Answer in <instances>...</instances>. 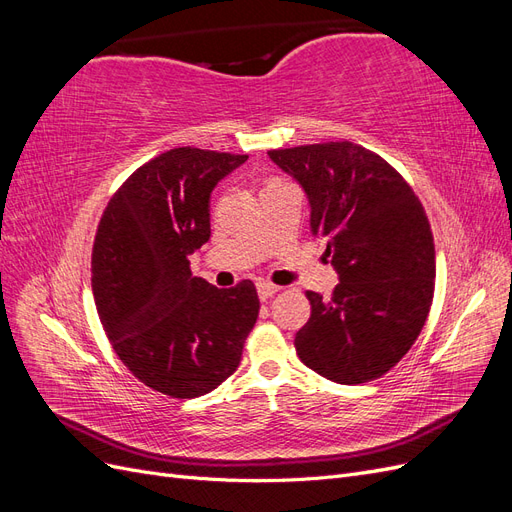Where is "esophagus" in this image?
Wrapping results in <instances>:
<instances>
[{
	"instance_id": "esophagus-1",
	"label": "esophagus",
	"mask_w": 512,
	"mask_h": 512,
	"mask_svg": "<svg viewBox=\"0 0 512 512\" xmlns=\"http://www.w3.org/2000/svg\"><path fill=\"white\" fill-rule=\"evenodd\" d=\"M256 290H258V297L260 301H269L273 294H277V290H280V286H273L269 282H258L256 284Z\"/></svg>"
}]
</instances>
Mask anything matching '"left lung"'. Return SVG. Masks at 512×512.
<instances>
[{"instance_id":"1","label":"left lung","mask_w":512,"mask_h":512,"mask_svg":"<svg viewBox=\"0 0 512 512\" xmlns=\"http://www.w3.org/2000/svg\"><path fill=\"white\" fill-rule=\"evenodd\" d=\"M269 158L303 188L309 228L339 277L329 301L305 292L299 359L337 384L376 380L412 348L431 307L436 252L421 200L389 162L348 141Z\"/></svg>"}]
</instances>
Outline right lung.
<instances>
[{
  "label": "right lung",
  "instance_id": "add662e5",
  "mask_svg": "<svg viewBox=\"0 0 512 512\" xmlns=\"http://www.w3.org/2000/svg\"><path fill=\"white\" fill-rule=\"evenodd\" d=\"M247 156L177 147L149 160L108 203L91 256L102 327L153 391L192 399L237 371L260 301L250 280L215 288L190 271L211 237V192Z\"/></svg>",
  "mask_w": 512,
  "mask_h": 512
}]
</instances>
